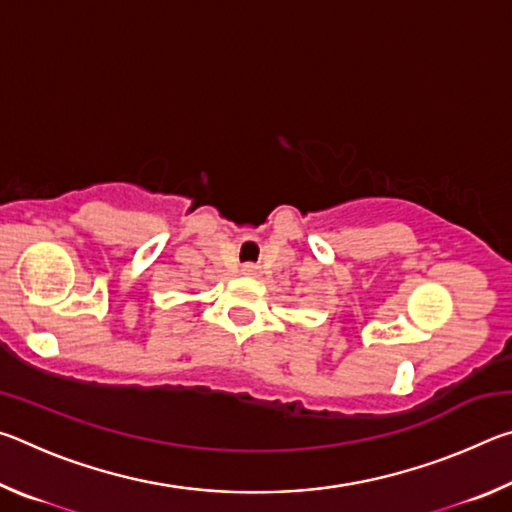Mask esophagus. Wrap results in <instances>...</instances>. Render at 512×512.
I'll list each match as a JSON object with an SVG mask.
<instances>
[{"mask_svg":"<svg viewBox=\"0 0 512 512\" xmlns=\"http://www.w3.org/2000/svg\"><path fill=\"white\" fill-rule=\"evenodd\" d=\"M244 273H246V275H255V273H257V266L246 264V266H244Z\"/></svg>","mask_w":512,"mask_h":512,"instance_id":"obj_1","label":"esophagus"}]
</instances>
